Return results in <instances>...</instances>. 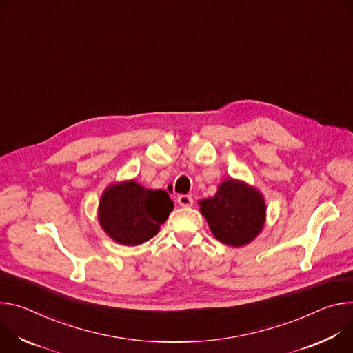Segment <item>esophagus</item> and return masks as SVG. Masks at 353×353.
I'll list each match as a JSON object with an SVG mask.
<instances>
[{
  "instance_id": "esophagus-1",
  "label": "esophagus",
  "mask_w": 353,
  "mask_h": 353,
  "mask_svg": "<svg viewBox=\"0 0 353 353\" xmlns=\"http://www.w3.org/2000/svg\"><path fill=\"white\" fill-rule=\"evenodd\" d=\"M176 202L182 208H190L193 205V198L189 196V194H179Z\"/></svg>"
}]
</instances>
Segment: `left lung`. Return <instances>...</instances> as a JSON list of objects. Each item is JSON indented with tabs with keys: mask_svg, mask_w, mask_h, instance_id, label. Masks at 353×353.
<instances>
[{
	"mask_svg": "<svg viewBox=\"0 0 353 353\" xmlns=\"http://www.w3.org/2000/svg\"><path fill=\"white\" fill-rule=\"evenodd\" d=\"M201 205L213 236L227 245L241 247L251 243L265 223L263 198L244 182L225 179L214 196Z\"/></svg>",
	"mask_w": 353,
	"mask_h": 353,
	"instance_id": "8db88e82",
	"label": "left lung"
}]
</instances>
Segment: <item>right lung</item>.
<instances>
[{"instance_id": "add662e5", "label": "right lung", "mask_w": 353, "mask_h": 353, "mask_svg": "<svg viewBox=\"0 0 353 353\" xmlns=\"http://www.w3.org/2000/svg\"><path fill=\"white\" fill-rule=\"evenodd\" d=\"M174 202L165 190L145 189L134 181L109 186L99 202V223L116 243L139 245L165 223Z\"/></svg>"}]
</instances>
